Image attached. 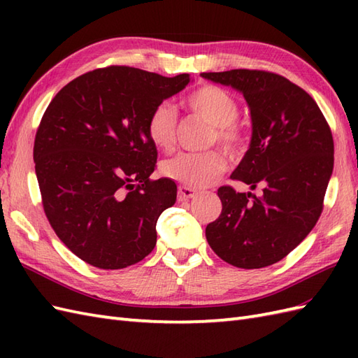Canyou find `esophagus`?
<instances>
[{"instance_id":"obj_1","label":"esophagus","mask_w":358,"mask_h":358,"mask_svg":"<svg viewBox=\"0 0 358 358\" xmlns=\"http://www.w3.org/2000/svg\"><path fill=\"white\" fill-rule=\"evenodd\" d=\"M199 194L195 191V189L189 187V186H180L178 187V200L180 201H186V200H191L194 196Z\"/></svg>"}]
</instances>
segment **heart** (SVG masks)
Instances as JSON below:
<instances>
[{
  "instance_id": "b5f03b06",
  "label": "heart",
  "mask_w": 358,
  "mask_h": 358,
  "mask_svg": "<svg viewBox=\"0 0 358 358\" xmlns=\"http://www.w3.org/2000/svg\"><path fill=\"white\" fill-rule=\"evenodd\" d=\"M186 106L195 115L203 117L214 126L210 141H218L231 152H237L245 144L241 127L235 123L240 108L235 98L227 90L217 86H203L186 98ZM146 131L150 143L155 148L169 150L173 146L177 134V110L169 103H162L150 112ZM226 157L220 150L209 152H181L163 163L162 171L178 183L189 187H206L226 169Z\"/></svg>"
}]
</instances>
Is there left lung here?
Listing matches in <instances>:
<instances>
[{
  "mask_svg": "<svg viewBox=\"0 0 358 358\" xmlns=\"http://www.w3.org/2000/svg\"><path fill=\"white\" fill-rule=\"evenodd\" d=\"M243 94L252 120L249 149L231 175L257 196L218 189L222 214L206 226L212 250L232 266L260 269L285 258L313 231L334 169V140L308 92L264 71L203 72Z\"/></svg>",
  "mask_w": 358,
  "mask_h": 358,
  "instance_id": "1",
  "label": "left lung"
}]
</instances>
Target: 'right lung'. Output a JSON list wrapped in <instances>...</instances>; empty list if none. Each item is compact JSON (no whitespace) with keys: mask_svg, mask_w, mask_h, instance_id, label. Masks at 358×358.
Segmentation results:
<instances>
[{"mask_svg":"<svg viewBox=\"0 0 358 358\" xmlns=\"http://www.w3.org/2000/svg\"><path fill=\"white\" fill-rule=\"evenodd\" d=\"M189 83V73L109 66L71 81L45 109L34 146L43 208L83 262L123 269L155 248L158 217L173 206L177 185L149 178L157 148L146 124Z\"/></svg>","mask_w":358,"mask_h":358,"instance_id":"right-lung-1","label":"right lung"}]
</instances>
